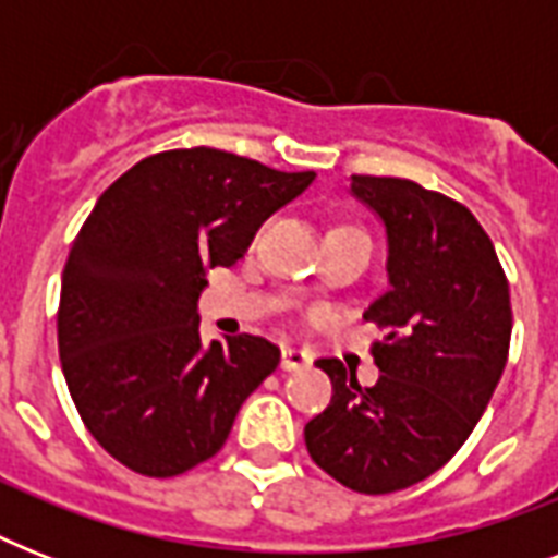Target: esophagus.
I'll list each match as a JSON object with an SVG mask.
<instances>
[{
	"mask_svg": "<svg viewBox=\"0 0 558 558\" xmlns=\"http://www.w3.org/2000/svg\"><path fill=\"white\" fill-rule=\"evenodd\" d=\"M313 365V356L306 353V350H298V348H283L280 350V367L289 373L295 371H304V367Z\"/></svg>",
	"mask_w": 558,
	"mask_h": 558,
	"instance_id": "34e87169",
	"label": "esophagus"
}]
</instances>
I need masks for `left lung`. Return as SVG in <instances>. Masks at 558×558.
<instances>
[{
    "mask_svg": "<svg viewBox=\"0 0 558 558\" xmlns=\"http://www.w3.org/2000/svg\"><path fill=\"white\" fill-rule=\"evenodd\" d=\"M388 234V292L365 322L379 379L318 359L330 405L304 428L310 458L353 493L385 495L446 466L493 399L510 353V283L472 210L411 179L353 177Z\"/></svg>",
    "mask_w": 558,
    "mask_h": 558,
    "instance_id": "obj_1",
    "label": "left lung"
}]
</instances>
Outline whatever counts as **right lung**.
I'll list each match as a JSON object with an SVG mask.
<instances>
[{
  "label": "right lung",
  "mask_w": 558,
  "mask_h": 558,
  "mask_svg": "<svg viewBox=\"0 0 558 558\" xmlns=\"http://www.w3.org/2000/svg\"><path fill=\"white\" fill-rule=\"evenodd\" d=\"M313 179L191 147L147 156L100 193L65 260L57 348L83 425L118 463L173 477L222 449L280 350L245 332L202 344L205 271L234 266Z\"/></svg>",
  "instance_id": "1"
}]
</instances>
